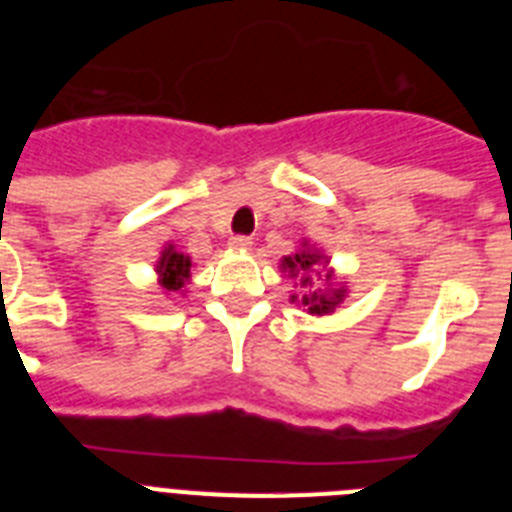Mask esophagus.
<instances>
[{"label": "esophagus", "mask_w": 512, "mask_h": 512, "mask_svg": "<svg viewBox=\"0 0 512 512\" xmlns=\"http://www.w3.org/2000/svg\"><path fill=\"white\" fill-rule=\"evenodd\" d=\"M251 238H248V235H233V238H230V246L233 248H251Z\"/></svg>", "instance_id": "34e87169"}]
</instances>
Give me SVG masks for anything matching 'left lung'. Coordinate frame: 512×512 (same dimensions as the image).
Segmentation results:
<instances>
[{
	"label": "left lung",
	"mask_w": 512,
	"mask_h": 512,
	"mask_svg": "<svg viewBox=\"0 0 512 512\" xmlns=\"http://www.w3.org/2000/svg\"><path fill=\"white\" fill-rule=\"evenodd\" d=\"M320 264H328V261L320 256L318 251L312 248H305V251L295 253V256H287L282 261V269L289 271V277H297V284L305 289L302 295V305L307 307V312H315V315H325V312H333L346 297V289L341 287H330L325 292L315 289V282L320 277ZM330 279V274H325V282Z\"/></svg>",
	"instance_id": "obj_1"
}]
</instances>
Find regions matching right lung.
<instances>
[{
	"label": "right lung",
	"mask_w": 512,
	"mask_h": 512,
	"mask_svg": "<svg viewBox=\"0 0 512 512\" xmlns=\"http://www.w3.org/2000/svg\"><path fill=\"white\" fill-rule=\"evenodd\" d=\"M189 266H192V261H189L184 253L174 251V246H169L156 266L158 277H161V284H164L169 292L182 289L184 279H189Z\"/></svg>",
	"instance_id": "1"
}]
</instances>
